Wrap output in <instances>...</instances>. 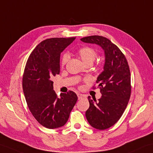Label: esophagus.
<instances>
[{"label":"esophagus","instance_id":"esophagus-1","mask_svg":"<svg viewBox=\"0 0 153 153\" xmlns=\"http://www.w3.org/2000/svg\"><path fill=\"white\" fill-rule=\"evenodd\" d=\"M77 97H78V99H79V100H80V99H82V98H85V95L82 94H80V93H78L77 94Z\"/></svg>","mask_w":153,"mask_h":153}]
</instances>
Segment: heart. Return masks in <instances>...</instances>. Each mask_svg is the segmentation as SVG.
<instances>
[{
	"mask_svg": "<svg viewBox=\"0 0 153 153\" xmlns=\"http://www.w3.org/2000/svg\"><path fill=\"white\" fill-rule=\"evenodd\" d=\"M77 55L79 56L82 61L85 64V65H92L94 61L96 58L97 57V52L95 49L91 47L88 46H85V47L81 48L78 49L77 51ZM68 55L65 54L62 57L61 59V65L62 66H65L66 64L68 61ZM99 69L100 68H97Z\"/></svg>",
	"mask_w": 153,
	"mask_h": 153,
	"instance_id": "obj_1",
	"label": "heart"
}]
</instances>
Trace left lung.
Returning <instances> with one entry per match:
<instances>
[{
  "instance_id": "left-lung-1",
  "label": "left lung",
  "mask_w": 153,
  "mask_h": 153,
  "mask_svg": "<svg viewBox=\"0 0 153 153\" xmlns=\"http://www.w3.org/2000/svg\"><path fill=\"white\" fill-rule=\"evenodd\" d=\"M81 40L97 44L104 51V71L97 80L102 97L98 102L88 97L90 106L85 115L88 123L94 128L105 130L120 119L130 100L129 66L125 55L109 39L95 35L82 38Z\"/></svg>"
}]
</instances>
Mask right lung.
I'll list each match as a JSON object with an SVG mask.
<instances>
[{
  "mask_svg": "<svg viewBox=\"0 0 153 153\" xmlns=\"http://www.w3.org/2000/svg\"><path fill=\"white\" fill-rule=\"evenodd\" d=\"M72 38L46 39L30 53L23 76V89L32 114L41 125L49 129L64 126L77 100L72 91L58 98L52 78L60 73V56L75 40Z\"/></svg>",
  "mask_w": 153,
  "mask_h": 153,
  "instance_id": "add662e5",
  "label": "right lung"
}]
</instances>
